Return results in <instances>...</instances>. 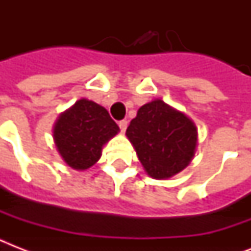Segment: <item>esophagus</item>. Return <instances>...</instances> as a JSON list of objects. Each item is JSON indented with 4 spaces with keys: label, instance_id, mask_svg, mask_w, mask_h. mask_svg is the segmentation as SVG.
<instances>
[{
    "label": "esophagus",
    "instance_id": "esophagus-1",
    "mask_svg": "<svg viewBox=\"0 0 251 251\" xmlns=\"http://www.w3.org/2000/svg\"><path fill=\"white\" fill-rule=\"evenodd\" d=\"M118 126H120L121 133H125L126 127H127V121H126V120H121V121L118 122Z\"/></svg>",
    "mask_w": 251,
    "mask_h": 251
}]
</instances>
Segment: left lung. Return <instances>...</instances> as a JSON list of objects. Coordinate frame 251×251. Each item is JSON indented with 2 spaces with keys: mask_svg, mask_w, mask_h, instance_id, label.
<instances>
[{
  "mask_svg": "<svg viewBox=\"0 0 251 251\" xmlns=\"http://www.w3.org/2000/svg\"><path fill=\"white\" fill-rule=\"evenodd\" d=\"M126 137L146 173L152 178L167 179L189 165L195 153L198 131L186 114L156 99L138 109Z\"/></svg>",
  "mask_w": 251,
  "mask_h": 251,
  "instance_id": "1",
  "label": "left lung"
}]
</instances>
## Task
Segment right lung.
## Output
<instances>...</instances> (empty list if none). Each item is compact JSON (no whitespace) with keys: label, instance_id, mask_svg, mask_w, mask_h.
Wrapping results in <instances>:
<instances>
[{"label":"right lung","instance_id":"1","mask_svg":"<svg viewBox=\"0 0 251 251\" xmlns=\"http://www.w3.org/2000/svg\"><path fill=\"white\" fill-rule=\"evenodd\" d=\"M120 131L108 110L80 99L60 114L53 127L57 151L69 167L86 171L101 156L102 146Z\"/></svg>","mask_w":251,"mask_h":251}]
</instances>
